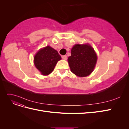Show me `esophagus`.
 <instances>
[{"label": "esophagus", "instance_id": "1", "mask_svg": "<svg viewBox=\"0 0 129 129\" xmlns=\"http://www.w3.org/2000/svg\"><path fill=\"white\" fill-rule=\"evenodd\" d=\"M62 58H63V59L66 60L67 59V55H63V56H62Z\"/></svg>", "mask_w": 129, "mask_h": 129}]
</instances>
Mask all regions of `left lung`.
<instances>
[{
    "label": "left lung",
    "mask_w": 129,
    "mask_h": 129,
    "mask_svg": "<svg viewBox=\"0 0 129 129\" xmlns=\"http://www.w3.org/2000/svg\"><path fill=\"white\" fill-rule=\"evenodd\" d=\"M97 60L94 49L89 44H76L68 58L71 71L79 77L89 75L95 68Z\"/></svg>",
    "instance_id": "obj_1"
}]
</instances>
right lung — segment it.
Listing matches in <instances>:
<instances>
[{
    "label": "right lung",
    "mask_w": 129,
    "mask_h": 129,
    "mask_svg": "<svg viewBox=\"0 0 129 129\" xmlns=\"http://www.w3.org/2000/svg\"><path fill=\"white\" fill-rule=\"evenodd\" d=\"M61 59L57 50L47 46L40 49L35 55L34 63L42 75H48L54 71L57 62Z\"/></svg>",
    "instance_id": "right-lung-1"
}]
</instances>
